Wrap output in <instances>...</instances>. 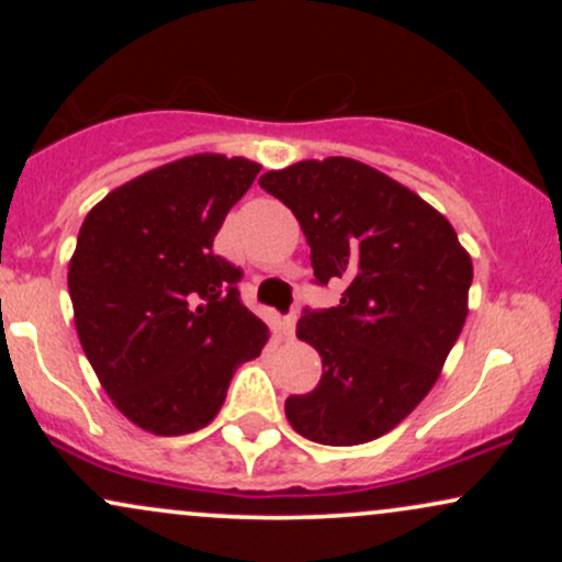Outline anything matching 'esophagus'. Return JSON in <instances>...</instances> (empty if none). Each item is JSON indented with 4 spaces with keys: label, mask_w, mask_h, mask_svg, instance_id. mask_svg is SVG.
Here are the masks:
<instances>
[{
    "label": "esophagus",
    "mask_w": 562,
    "mask_h": 562,
    "mask_svg": "<svg viewBox=\"0 0 562 562\" xmlns=\"http://www.w3.org/2000/svg\"><path fill=\"white\" fill-rule=\"evenodd\" d=\"M282 335L290 340L295 335V314H290V317L282 319Z\"/></svg>",
    "instance_id": "34e87169"
}]
</instances>
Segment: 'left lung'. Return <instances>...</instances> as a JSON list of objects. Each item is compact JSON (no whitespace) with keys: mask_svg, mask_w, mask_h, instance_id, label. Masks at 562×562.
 Segmentation results:
<instances>
[{"mask_svg":"<svg viewBox=\"0 0 562 562\" xmlns=\"http://www.w3.org/2000/svg\"><path fill=\"white\" fill-rule=\"evenodd\" d=\"M259 184L299 218L317 282L346 285L338 306L295 327L322 380L288 398V423L325 447L375 441L441 375L468 317L470 254L447 216L362 160H299Z\"/></svg>","mask_w":562,"mask_h":562,"instance_id":"1","label":"left lung"}]
</instances>
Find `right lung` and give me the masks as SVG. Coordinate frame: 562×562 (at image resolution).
<instances>
[{"label":"right lung","instance_id":"right-lung-1","mask_svg":"<svg viewBox=\"0 0 562 562\" xmlns=\"http://www.w3.org/2000/svg\"><path fill=\"white\" fill-rule=\"evenodd\" d=\"M248 158L198 153L115 187L83 218L68 263L81 348L115 409L156 436L205 428L269 327L240 303V269L214 256L254 184Z\"/></svg>","mask_w":562,"mask_h":562}]
</instances>
